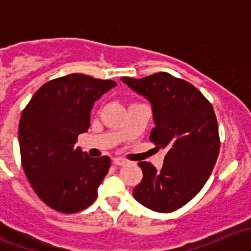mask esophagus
I'll return each instance as SVG.
<instances>
[{
    "label": "esophagus",
    "mask_w": 251,
    "mask_h": 251,
    "mask_svg": "<svg viewBox=\"0 0 251 251\" xmlns=\"http://www.w3.org/2000/svg\"><path fill=\"white\" fill-rule=\"evenodd\" d=\"M114 164L118 166H124L127 164V160H125V159H123V158H115L114 159Z\"/></svg>",
    "instance_id": "obj_1"
}]
</instances>
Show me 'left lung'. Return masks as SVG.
I'll list each match as a JSON object with an SVG mask.
<instances>
[{
  "label": "left lung",
  "instance_id": "left-lung-1",
  "mask_svg": "<svg viewBox=\"0 0 251 251\" xmlns=\"http://www.w3.org/2000/svg\"><path fill=\"white\" fill-rule=\"evenodd\" d=\"M121 81L149 100L155 124L149 140L156 148L168 149L160 170L147 161L138 163L143 178L133 197L153 211H175L201 192L217 160L214 108L193 85L168 73Z\"/></svg>",
  "mask_w": 251,
  "mask_h": 251
}]
</instances>
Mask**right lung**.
<instances>
[{
  "label": "right lung",
  "instance_id": "obj_1",
  "mask_svg": "<svg viewBox=\"0 0 251 251\" xmlns=\"http://www.w3.org/2000/svg\"><path fill=\"white\" fill-rule=\"evenodd\" d=\"M115 86L70 74L41 86L23 110L18 133L23 169L35 193L57 211L74 214L97 198L109 156L90 158L75 143L90 127L96 100Z\"/></svg>",
  "mask_w": 251,
  "mask_h": 251
}]
</instances>
